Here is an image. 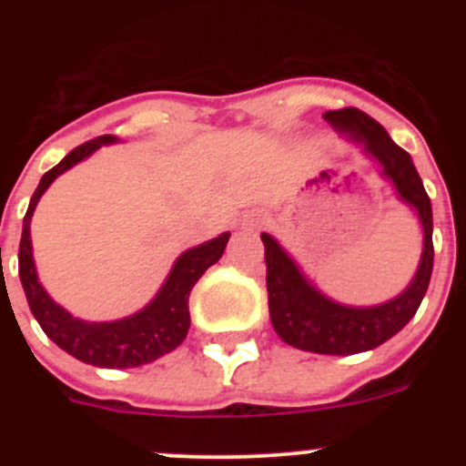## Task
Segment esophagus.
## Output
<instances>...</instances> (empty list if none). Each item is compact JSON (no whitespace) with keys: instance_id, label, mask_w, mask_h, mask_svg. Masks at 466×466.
Segmentation results:
<instances>
[{"instance_id":"1","label":"esophagus","mask_w":466,"mask_h":466,"mask_svg":"<svg viewBox=\"0 0 466 466\" xmlns=\"http://www.w3.org/2000/svg\"><path fill=\"white\" fill-rule=\"evenodd\" d=\"M238 228H241V229H257V228H259V214H246L241 218V223H238Z\"/></svg>"}]
</instances>
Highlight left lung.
<instances>
[{
    "mask_svg": "<svg viewBox=\"0 0 466 466\" xmlns=\"http://www.w3.org/2000/svg\"><path fill=\"white\" fill-rule=\"evenodd\" d=\"M324 121L350 142L363 146L397 198L417 214L424 232L420 266L410 284L388 302L350 307L324 295L275 237L261 234L266 246V286L270 322L290 347L313 354L350 356L370 351L401 331L420 309L433 272V209L412 157L390 139L385 128L356 107L324 112Z\"/></svg>",
    "mask_w": 466,
    "mask_h": 466,
    "instance_id": "1",
    "label": "left lung"
}]
</instances>
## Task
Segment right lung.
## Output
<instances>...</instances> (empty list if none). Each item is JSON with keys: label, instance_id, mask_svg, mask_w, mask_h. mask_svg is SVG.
<instances>
[{"label": "right lung", "instance_id": "right-lung-1", "mask_svg": "<svg viewBox=\"0 0 466 466\" xmlns=\"http://www.w3.org/2000/svg\"><path fill=\"white\" fill-rule=\"evenodd\" d=\"M119 139L115 135H103V137L86 142L72 153L65 155L60 164H56L51 171L42 176L35 194H33L29 209H26L25 225H22L20 241V281L26 293L33 318L42 327V331L74 359L94 368L126 370L139 368V365L153 363L159 356L168 354L176 347L182 345L189 331V293L196 281L205 275L209 266L223 257L225 246L229 241V232L200 246L189 248L182 252L173 263L171 272L167 275L164 284L155 293V298L139 309L137 313L128 318L110 322H87L81 318H74L67 309L54 302L45 286L37 279L35 261H33V243H31V216L40 203L42 194L51 187V182L78 162L87 159L96 153L101 146L116 144Z\"/></svg>", "mask_w": 466, "mask_h": 466}]
</instances>
